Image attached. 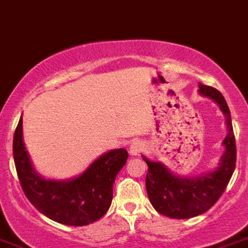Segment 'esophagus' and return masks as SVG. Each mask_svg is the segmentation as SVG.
Masks as SVG:
<instances>
[{
	"label": "esophagus",
	"mask_w": 248,
	"mask_h": 248,
	"mask_svg": "<svg viewBox=\"0 0 248 248\" xmlns=\"http://www.w3.org/2000/svg\"><path fill=\"white\" fill-rule=\"evenodd\" d=\"M145 150V143L140 140H135L134 142L131 143L130 146V154L131 155H139Z\"/></svg>",
	"instance_id": "esophagus-1"
}]
</instances>
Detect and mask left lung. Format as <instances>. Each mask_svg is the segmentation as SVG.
<instances>
[{
    "label": "left lung",
    "instance_id": "1",
    "mask_svg": "<svg viewBox=\"0 0 248 248\" xmlns=\"http://www.w3.org/2000/svg\"><path fill=\"white\" fill-rule=\"evenodd\" d=\"M199 93L212 98L223 112L228 134L223 140L226 151L217 169L194 178L174 175L161 163L143 160L149 166L146 190L153 207L160 214L176 219H188L203 214L216 204L230 183L236 168V140L231 121L230 108L222 93L213 87L199 83Z\"/></svg>",
    "mask_w": 248,
    "mask_h": 248
}]
</instances>
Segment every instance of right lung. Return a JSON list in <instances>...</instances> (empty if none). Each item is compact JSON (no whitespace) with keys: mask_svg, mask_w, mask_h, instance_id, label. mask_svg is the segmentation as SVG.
<instances>
[{"mask_svg":"<svg viewBox=\"0 0 248 248\" xmlns=\"http://www.w3.org/2000/svg\"><path fill=\"white\" fill-rule=\"evenodd\" d=\"M128 157L124 149L111 150L69 180L41 178L22 140V117L14 135V160L26 198L50 219L66 226H87L103 217L111 205L113 183Z\"/></svg>","mask_w":248,"mask_h":248,"instance_id":"1","label":"right lung"}]
</instances>
